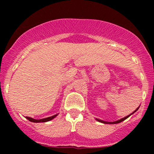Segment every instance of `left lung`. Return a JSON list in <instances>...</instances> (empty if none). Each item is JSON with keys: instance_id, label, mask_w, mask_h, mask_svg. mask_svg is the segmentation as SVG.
I'll return each mask as SVG.
<instances>
[{"instance_id": "left-lung-1", "label": "left lung", "mask_w": 154, "mask_h": 154, "mask_svg": "<svg viewBox=\"0 0 154 154\" xmlns=\"http://www.w3.org/2000/svg\"><path fill=\"white\" fill-rule=\"evenodd\" d=\"M139 109V107H138V108H137V109H136V110H135V111H134L132 113V114H129L128 116H125V117H124V118H122V119H119V120H117V121H115V122H105V121H103V120H100V119H96L97 121L100 122H102V123H104V124H117V123L122 122L124 121V120H125V119H128V118L129 117V116H131L132 114H134V113H135V111H137V109Z\"/></svg>"}]
</instances>
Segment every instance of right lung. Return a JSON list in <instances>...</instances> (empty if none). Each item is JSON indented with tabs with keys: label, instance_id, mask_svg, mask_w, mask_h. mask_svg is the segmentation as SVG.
I'll return each mask as SVG.
<instances>
[{
	"label": "right lung",
	"instance_id": "obj_1",
	"mask_svg": "<svg viewBox=\"0 0 154 154\" xmlns=\"http://www.w3.org/2000/svg\"><path fill=\"white\" fill-rule=\"evenodd\" d=\"M57 115L58 114H56V115H54L52 116H49V117H47V118H44V119H33V118L29 117V116H26V118L29 120V121L32 122H46L51 121V120L54 119V118L56 117Z\"/></svg>",
	"mask_w": 154,
	"mask_h": 154
}]
</instances>
